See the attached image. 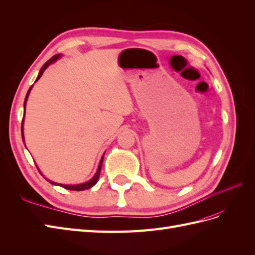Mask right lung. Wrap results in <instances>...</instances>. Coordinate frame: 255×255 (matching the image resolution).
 <instances>
[{
	"mask_svg": "<svg viewBox=\"0 0 255 255\" xmlns=\"http://www.w3.org/2000/svg\"><path fill=\"white\" fill-rule=\"evenodd\" d=\"M60 57V55H54L52 58H50L47 63H45L43 66H42V68L40 69V72H39V74H38V78H37V80L36 81H38L39 80L40 78H41V75H42V73H43V71L45 70V69H47V67L49 66V65H51L52 63H54V61H55L57 58H59ZM30 89H32V86L29 87V89H28V91H27V94H26V97H25V100H24V109H25V104H26V101H27V98H28V95H29V91H30ZM23 119H24V117H23ZM23 119H22V126H21V132L23 133ZM22 139L24 140V138H23V135H22ZM102 163H103V157L101 158V161H100V165H99V168H98V170H97V172H96V174H95V176L92 177V179L90 180V181H88V182H86V183H84V184H79V185H64V184H58V185H60L61 187H64V188H66V189H69V190H75V191H81V190H85V189H89V188H91L92 186H95V185L97 184V182H98V180H99V176H100V172H101V168H102ZM47 180L48 182H50L51 184H53V185H55L56 183H54V182H51L50 180H48V179H45ZM57 185V184H56Z\"/></svg>",
	"mask_w": 255,
	"mask_h": 255,
	"instance_id": "right-lung-1",
	"label": "right lung"
}]
</instances>
